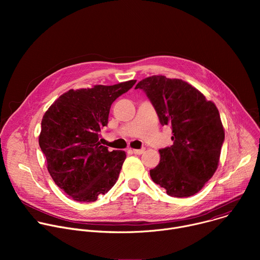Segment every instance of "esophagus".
Returning <instances> with one entry per match:
<instances>
[{
	"label": "esophagus",
	"instance_id": "1",
	"mask_svg": "<svg viewBox=\"0 0 260 260\" xmlns=\"http://www.w3.org/2000/svg\"><path fill=\"white\" fill-rule=\"evenodd\" d=\"M132 151H133L135 154L140 155V154H142V153L145 151V148H141V149H132Z\"/></svg>",
	"mask_w": 260,
	"mask_h": 260
}]
</instances>
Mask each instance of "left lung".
I'll return each mask as SVG.
<instances>
[{"instance_id": "8db88e82", "label": "left lung", "mask_w": 260, "mask_h": 260, "mask_svg": "<svg viewBox=\"0 0 260 260\" xmlns=\"http://www.w3.org/2000/svg\"><path fill=\"white\" fill-rule=\"evenodd\" d=\"M153 105L161 125L172 126L171 147L150 177L175 198L198 193L218 168L224 128L215 104L181 79L151 76L136 85Z\"/></svg>"}]
</instances>
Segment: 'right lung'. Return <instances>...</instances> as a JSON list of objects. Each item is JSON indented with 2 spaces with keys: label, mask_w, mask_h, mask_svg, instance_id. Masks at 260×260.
<instances>
[{
  "label": "right lung",
  "mask_w": 260,
  "mask_h": 260,
  "mask_svg": "<svg viewBox=\"0 0 260 260\" xmlns=\"http://www.w3.org/2000/svg\"><path fill=\"white\" fill-rule=\"evenodd\" d=\"M136 81L70 89L45 112L39 145L51 178L74 201L94 202L116 183L126 154L109 151L99 133L108 124L111 105Z\"/></svg>",
  "instance_id": "right-lung-1"
}]
</instances>
